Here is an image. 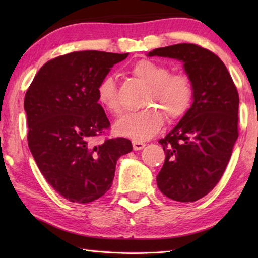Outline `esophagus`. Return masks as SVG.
<instances>
[{
    "instance_id": "esophagus-1",
    "label": "esophagus",
    "mask_w": 258,
    "mask_h": 258,
    "mask_svg": "<svg viewBox=\"0 0 258 258\" xmlns=\"http://www.w3.org/2000/svg\"><path fill=\"white\" fill-rule=\"evenodd\" d=\"M132 143H133V149H134L135 151L143 149V148H145V146H146L145 143H143V142H140V141H133Z\"/></svg>"
}]
</instances>
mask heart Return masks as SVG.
<instances>
[{"mask_svg": "<svg viewBox=\"0 0 258 258\" xmlns=\"http://www.w3.org/2000/svg\"><path fill=\"white\" fill-rule=\"evenodd\" d=\"M132 74L148 85L143 106L139 111L130 112L116 123V132L134 141H145L160 130L164 116L169 120L183 116L190 107L192 85L184 74H169L164 64L151 60H140L132 68ZM97 99L103 108L113 115L120 112L117 87L111 75L104 76L97 85Z\"/></svg>", "mask_w": 258, "mask_h": 258, "instance_id": "1", "label": "heart"}]
</instances>
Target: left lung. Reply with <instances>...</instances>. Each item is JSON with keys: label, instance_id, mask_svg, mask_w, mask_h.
<instances>
[{"label": "left lung", "instance_id": "1", "mask_svg": "<svg viewBox=\"0 0 258 258\" xmlns=\"http://www.w3.org/2000/svg\"><path fill=\"white\" fill-rule=\"evenodd\" d=\"M148 56L180 60L191 82L194 102L159 140L166 158L157 185L176 202H196L214 189L232 155L238 139L237 87L222 60L196 44L158 47Z\"/></svg>", "mask_w": 258, "mask_h": 258}]
</instances>
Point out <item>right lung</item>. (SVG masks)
I'll return each instance as SVG.
<instances>
[{
	"mask_svg": "<svg viewBox=\"0 0 258 258\" xmlns=\"http://www.w3.org/2000/svg\"><path fill=\"white\" fill-rule=\"evenodd\" d=\"M128 53L78 51L60 55L35 75L25 95L28 147L47 183L72 203L87 204L110 189L130 140H94L110 123L97 85Z\"/></svg>",
	"mask_w": 258,
	"mask_h": 258,
	"instance_id": "right-lung-1",
	"label": "right lung"
}]
</instances>
